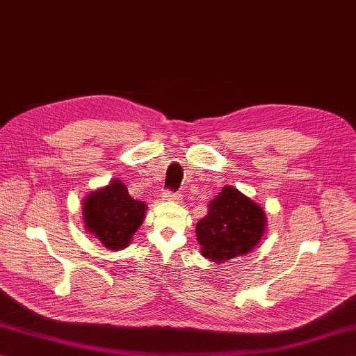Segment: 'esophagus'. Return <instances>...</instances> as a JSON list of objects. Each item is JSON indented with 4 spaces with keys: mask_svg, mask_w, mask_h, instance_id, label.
I'll return each mask as SVG.
<instances>
[{
    "mask_svg": "<svg viewBox=\"0 0 356 356\" xmlns=\"http://www.w3.org/2000/svg\"><path fill=\"white\" fill-rule=\"evenodd\" d=\"M162 198L163 200H168V202H180L181 200V194H172V193H170V191H165V193L162 194Z\"/></svg>",
    "mask_w": 356,
    "mask_h": 356,
    "instance_id": "esophagus-1",
    "label": "esophagus"
}]
</instances>
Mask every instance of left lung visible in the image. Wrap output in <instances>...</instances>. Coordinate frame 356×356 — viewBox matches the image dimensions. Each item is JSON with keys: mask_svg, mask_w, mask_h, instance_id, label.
Returning <instances> with one entry per match:
<instances>
[{"mask_svg": "<svg viewBox=\"0 0 356 356\" xmlns=\"http://www.w3.org/2000/svg\"><path fill=\"white\" fill-rule=\"evenodd\" d=\"M266 213L259 203L227 185L207 206L197 222L200 252L207 260L225 263L257 247L266 230Z\"/></svg>", "mask_w": 356, "mask_h": 356, "instance_id": "8db88e82", "label": "left lung"}]
</instances>
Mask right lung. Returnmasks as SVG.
Returning a JSON list of instances; mask_svg holds the SVG:
<instances>
[{"instance_id":"obj_1","label":"right lung","mask_w":356,"mask_h":356,"mask_svg":"<svg viewBox=\"0 0 356 356\" xmlns=\"http://www.w3.org/2000/svg\"><path fill=\"white\" fill-rule=\"evenodd\" d=\"M145 211L147 204L134 200L123 181L113 179L84 198L83 221L86 232L106 250L120 251L129 247L144 221Z\"/></svg>"}]
</instances>
